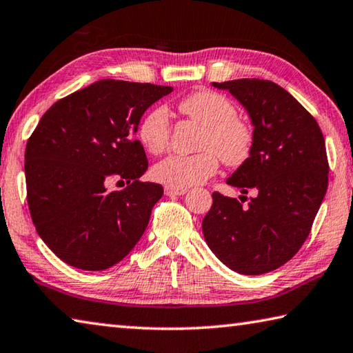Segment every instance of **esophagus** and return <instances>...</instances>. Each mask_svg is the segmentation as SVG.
<instances>
[{"mask_svg":"<svg viewBox=\"0 0 353 353\" xmlns=\"http://www.w3.org/2000/svg\"><path fill=\"white\" fill-rule=\"evenodd\" d=\"M187 193V188H176V187H168V185H166L165 187V194L166 196H182V194H185Z\"/></svg>","mask_w":353,"mask_h":353,"instance_id":"esophagus-1","label":"esophagus"}]
</instances>
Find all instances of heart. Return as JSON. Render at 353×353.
I'll use <instances>...</instances> for the list:
<instances>
[{
    "label": "heart",
    "mask_w": 353,
    "mask_h": 353,
    "mask_svg": "<svg viewBox=\"0 0 353 353\" xmlns=\"http://www.w3.org/2000/svg\"><path fill=\"white\" fill-rule=\"evenodd\" d=\"M179 112L199 123L198 154H174L154 166L155 181L168 187L188 188L216 174L219 154L225 165L238 166L246 162L252 151L254 132L250 124L238 117L235 105L223 94L210 90H199L182 98L177 104ZM170 115L162 105L154 107L143 117L139 126V140L152 154H162L170 145Z\"/></svg>",
    "instance_id": "heart-1"
}]
</instances>
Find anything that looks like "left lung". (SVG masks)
<instances>
[{"mask_svg":"<svg viewBox=\"0 0 353 353\" xmlns=\"http://www.w3.org/2000/svg\"><path fill=\"white\" fill-rule=\"evenodd\" d=\"M248 112L254 145L227 179L248 207L213 193L202 221L212 252L232 271L260 276L291 260L312 230L328 185L325 141L316 119L277 83L260 79L212 82Z\"/></svg>","mask_w":353,"mask_h":353,"instance_id":"8db88e82","label":"left lung"}]
</instances>
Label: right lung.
Here are the masks:
<instances>
[{
  "instance_id": "right-lung-1",
  "label": "right lung",
  "mask_w": 353,
  "mask_h": 353,
  "mask_svg": "<svg viewBox=\"0 0 353 353\" xmlns=\"http://www.w3.org/2000/svg\"><path fill=\"white\" fill-rule=\"evenodd\" d=\"M172 87L103 79L57 101L25 152L29 212L59 259L83 271L121 261L145 234L163 187L141 182L148 159L140 119ZM112 176L128 187L109 192Z\"/></svg>"
}]
</instances>
